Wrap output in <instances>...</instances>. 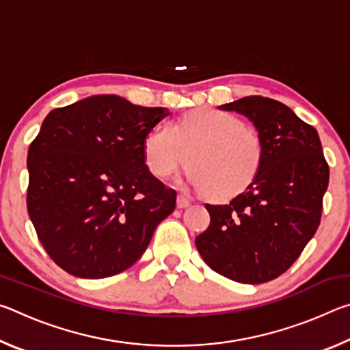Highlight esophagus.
<instances>
[{
    "instance_id": "obj_1",
    "label": "esophagus",
    "mask_w": 350,
    "mask_h": 350,
    "mask_svg": "<svg viewBox=\"0 0 350 350\" xmlns=\"http://www.w3.org/2000/svg\"><path fill=\"white\" fill-rule=\"evenodd\" d=\"M191 204V200H189L187 196H183V194H179L177 196V208H187Z\"/></svg>"
}]
</instances>
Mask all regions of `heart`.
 <instances>
[{
    "label": "heart",
    "mask_w": 350,
    "mask_h": 350,
    "mask_svg": "<svg viewBox=\"0 0 350 350\" xmlns=\"http://www.w3.org/2000/svg\"><path fill=\"white\" fill-rule=\"evenodd\" d=\"M264 157L256 129L232 112L213 108L187 111L144 140V159L152 176L167 179L187 162L189 182L213 200L244 193L260 173Z\"/></svg>",
    "instance_id": "1"
}]
</instances>
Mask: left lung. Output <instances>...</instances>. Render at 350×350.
<instances>
[{
  "label": "left lung",
  "instance_id": "8db88e82",
  "mask_svg": "<svg viewBox=\"0 0 350 350\" xmlns=\"http://www.w3.org/2000/svg\"><path fill=\"white\" fill-rule=\"evenodd\" d=\"M250 120L265 157L260 173L227 205H210V225L196 238L200 256L228 280L260 284L292 265L318 230L329 185L317 129L281 102L250 96L219 106Z\"/></svg>",
  "mask_w": 350,
  "mask_h": 350
}]
</instances>
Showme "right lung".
Wrapping results in <instances>:
<instances>
[{"mask_svg":"<svg viewBox=\"0 0 350 350\" xmlns=\"http://www.w3.org/2000/svg\"><path fill=\"white\" fill-rule=\"evenodd\" d=\"M168 114L92 96L46 116L27 152V211L58 267L100 280L144 254L176 208V191L144 159L145 137Z\"/></svg>","mask_w":350,"mask_h":350,"instance_id":"1","label":"right lung"}]
</instances>
